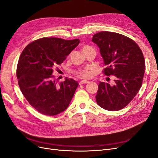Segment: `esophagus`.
<instances>
[{
	"mask_svg": "<svg viewBox=\"0 0 158 158\" xmlns=\"http://www.w3.org/2000/svg\"><path fill=\"white\" fill-rule=\"evenodd\" d=\"M89 82L88 80H81L80 82H79V84L80 85H82V84H87V83H89Z\"/></svg>",
	"mask_w": 158,
	"mask_h": 158,
	"instance_id": "1",
	"label": "esophagus"
}]
</instances>
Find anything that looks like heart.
I'll return each mask as SVG.
<instances>
[{
  "mask_svg": "<svg viewBox=\"0 0 158 158\" xmlns=\"http://www.w3.org/2000/svg\"><path fill=\"white\" fill-rule=\"evenodd\" d=\"M89 48H90L89 46H87V45L84 46L82 47V51L89 49ZM92 73H93V69L92 67H86L84 69L80 70L76 73V74H77L78 76H80V77L84 78H88L91 77L92 75Z\"/></svg>",
  "mask_w": 158,
  "mask_h": 158,
  "instance_id": "b5f03b06",
  "label": "heart"
}]
</instances>
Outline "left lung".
I'll return each mask as SVG.
<instances>
[{"label":"left lung","mask_w":158,"mask_h":158,"mask_svg":"<svg viewBox=\"0 0 158 158\" xmlns=\"http://www.w3.org/2000/svg\"><path fill=\"white\" fill-rule=\"evenodd\" d=\"M92 41L99 48L103 73L114 76V84L100 82L95 96L99 106L108 111H118L130 103L140 90L145 73V60L140 47L125 35L101 31Z\"/></svg>","instance_id":"1"}]
</instances>
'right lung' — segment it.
Wrapping results in <instances>:
<instances>
[{"instance_id": "add662e5", "label": "right lung", "mask_w": 158, "mask_h": 158, "mask_svg": "<svg viewBox=\"0 0 158 158\" xmlns=\"http://www.w3.org/2000/svg\"><path fill=\"white\" fill-rule=\"evenodd\" d=\"M79 43L78 39L44 37L27 45L22 51L17 66L18 84L27 101L37 111L54 116L69 107L78 82L66 77L57 85L52 74Z\"/></svg>"}]
</instances>
